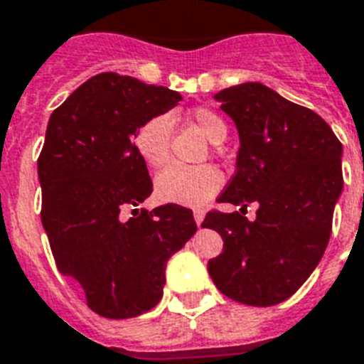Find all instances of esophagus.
Masks as SVG:
<instances>
[{
  "label": "esophagus",
  "instance_id": "1",
  "mask_svg": "<svg viewBox=\"0 0 364 364\" xmlns=\"http://www.w3.org/2000/svg\"><path fill=\"white\" fill-rule=\"evenodd\" d=\"M194 221H196V225H202V221H204V211L202 210H194Z\"/></svg>",
  "mask_w": 364,
  "mask_h": 364
}]
</instances>
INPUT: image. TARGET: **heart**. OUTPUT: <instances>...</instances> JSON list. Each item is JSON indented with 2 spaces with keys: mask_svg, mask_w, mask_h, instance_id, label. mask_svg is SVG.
I'll return each mask as SVG.
<instances>
[{
  "mask_svg": "<svg viewBox=\"0 0 364 364\" xmlns=\"http://www.w3.org/2000/svg\"><path fill=\"white\" fill-rule=\"evenodd\" d=\"M210 141L219 143L227 136V122L208 107H196L188 115ZM171 119L168 115H153L143 121L134 132V149L149 168L159 170L170 159ZM223 177L213 166L171 164L156 177L154 188L162 202L181 205H200L208 202L221 188Z\"/></svg>",
  "mask_w": 364,
  "mask_h": 364,
  "instance_id": "b5f03b06",
  "label": "heart"
}]
</instances>
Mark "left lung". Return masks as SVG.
Returning a JSON list of instances; mask_svg holds the SVG:
<instances>
[{
	"label": "left lung",
	"instance_id": "1",
	"mask_svg": "<svg viewBox=\"0 0 364 364\" xmlns=\"http://www.w3.org/2000/svg\"><path fill=\"white\" fill-rule=\"evenodd\" d=\"M215 98L240 132L236 171L217 202L242 210L205 213L202 227L223 238L208 272L228 299L276 306L299 291L325 253L344 185L342 143L317 113L260 82ZM249 201L259 202L255 222L245 217Z\"/></svg>",
	"mask_w": 364,
	"mask_h": 364
}]
</instances>
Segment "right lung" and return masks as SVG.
<instances>
[{
	"label": "right lung",
	"instance_id": "add662e5",
	"mask_svg": "<svg viewBox=\"0 0 364 364\" xmlns=\"http://www.w3.org/2000/svg\"><path fill=\"white\" fill-rule=\"evenodd\" d=\"M177 102L173 90L109 71L82 82L48 119L37 159L43 228L60 274L107 319L159 304L166 262L196 232L193 210L183 205L132 210L153 193L134 132Z\"/></svg>",
	"mask_w": 364,
	"mask_h": 364
}]
</instances>
